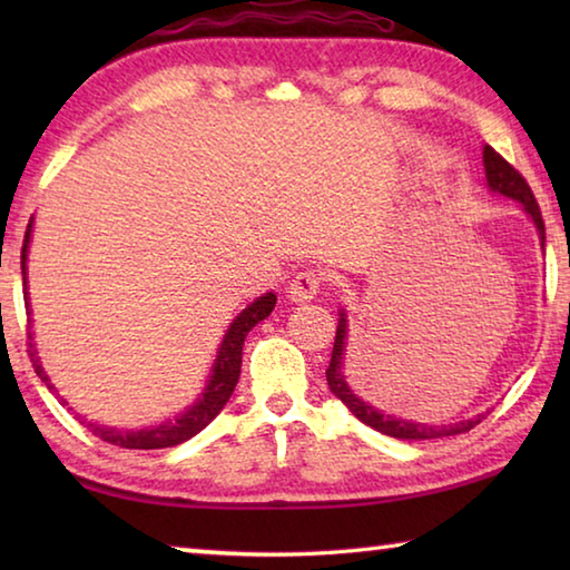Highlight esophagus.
I'll use <instances>...</instances> for the list:
<instances>
[{
    "label": "esophagus",
    "mask_w": 570,
    "mask_h": 570,
    "mask_svg": "<svg viewBox=\"0 0 570 570\" xmlns=\"http://www.w3.org/2000/svg\"><path fill=\"white\" fill-rule=\"evenodd\" d=\"M322 286H324L322 272H316V268H302V272L292 278V284H288V296H292L294 302H308V298H314L322 292Z\"/></svg>",
    "instance_id": "obj_1"
}]
</instances>
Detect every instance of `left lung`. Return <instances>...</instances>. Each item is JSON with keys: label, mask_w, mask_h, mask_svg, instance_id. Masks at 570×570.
<instances>
[{"label": "left lung", "mask_w": 570, "mask_h": 570, "mask_svg": "<svg viewBox=\"0 0 570 570\" xmlns=\"http://www.w3.org/2000/svg\"><path fill=\"white\" fill-rule=\"evenodd\" d=\"M482 160H485V176H488V186L503 193L508 198H515L523 204V208L530 214V218L535 220L538 226V236H540V246H546V224L543 216H540V206L530 190L528 180L520 176V173L510 166V163L495 153L490 146L482 148ZM346 340V320L342 314V322L336 326V336H334V350H332V362L326 366V382H330V390L334 397H340L356 420L370 424L382 435L397 438V440H438V438H448V435H460V432H468L480 424L482 414H478L475 420L460 422V424H442V428H435V424H422V422H407V420H397L390 417V414H382L366 404L364 400L356 397V394L350 390V384L344 380V342Z\"/></svg>", "instance_id": "8db88e82"}]
</instances>
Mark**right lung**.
<instances>
[{
	"instance_id": "1",
	"label": "right lung",
	"mask_w": 570,
	"mask_h": 570,
	"mask_svg": "<svg viewBox=\"0 0 570 570\" xmlns=\"http://www.w3.org/2000/svg\"><path fill=\"white\" fill-rule=\"evenodd\" d=\"M30 228H32V220H30V226H27L24 244H22V274H24L27 244H30ZM274 304H276V296L266 294L262 298H256L254 304L244 308V312L236 316L234 324H230L228 334L224 336V344H220L218 360H216V366H214V377H210L204 397L193 404V407L186 414H180L176 422H166V424H160V428L138 430V432H120L115 428H100V424H90L92 435L100 438L102 442H110V445H120L125 450L173 448V445H180V442L190 440L193 435H198V432L204 430L206 424L214 420L220 410H224V404L228 402L230 394H234L238 374H240V352H244L246 334L254 330L258 322L266 320V316L274 312ZM27 352H30L35 372L40 374V380L55 392L50 380H47L45 370L40 366V360L35 356L32 344H30V350H27Z\"/></svg>"
}]
</instances>
